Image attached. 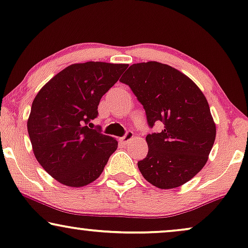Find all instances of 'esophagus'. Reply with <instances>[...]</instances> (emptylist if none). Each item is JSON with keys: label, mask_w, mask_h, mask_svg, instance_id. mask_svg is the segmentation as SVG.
<instances>
[{"label": "esophagus", "mask_w": 248, "mask_h": 248, "mask_svg": "<svg viewBox=\"0 0 248 248\" xmlns=\"http://www.w3.org/2000/svg\"><path fill=\"white\" fill-rule=\"evenodd\" d=\"M134 138V133L132 131H127L126 133H125L124 137L121 138V142H123V143H128L132 139Z\"/></svg>", "instance_id": "obj_1"}]
</instances>
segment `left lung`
<instances>
[{
    "mask_svg": "<svg viewBox=\"0 0 248 248\" xmlns=\"http://www.w3.org/2000/svg\"><path fill=\"white\" fill-rule=\"evenodd\" d=\"M127 84L145 110L150 127L149 151L138 162L141 174L155 187H178L194 177L208 161L216 140L208 100L181 71L159 62L137 63L120 80Z\"/></svg>",
    "mask_w": 248,
    "mask_h": 248,
    "instance_id": "left-lung-1",
    "label": "left lung"
}]
</instances>
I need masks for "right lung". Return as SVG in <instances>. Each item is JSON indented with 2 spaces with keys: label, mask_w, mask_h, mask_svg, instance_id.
Masks as SVG:
<instances>
[{
  "label": "right lung",
  "mask_w": 248,
  "mask_h": 248,
  "mask_svg": "<svg viewBox=\"0 0 248 248\" xmlns=\"http://www.w3.org/2000/svg\"><path fill=\"white\" fill-rule=\"evenodd\" d=\"M127 64L78 63L52 78L37 93L27 122L37 161L61 184L86 186L99 177L116 139L88 124L98 116L101 97Z\"/></svg>",
  "instance_id": "obj_1"
}]
</instances>
